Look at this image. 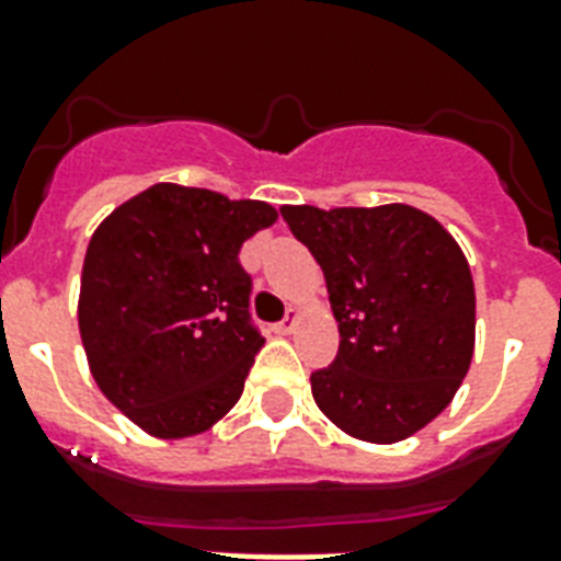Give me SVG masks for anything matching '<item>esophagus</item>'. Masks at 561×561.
<instances>
[{
	"label": "esophagus",
	"instance_id": "obj_1",
	"mask_svg": "<svg viewBox=\"0 0 561 561\" xmlns=\"http://www.w3.org/2000/svg\"><path fill=\"white\" fill-rule=\"evenodd\" d=\"M297 320H299L297 311H294V308H288V317H285L282 323L273 325V329H276V332H279V334H290V332H294V329H297Z\"/></svg>",
	"mask_w": 561,
	"mask_h": 561
}]
</instances>
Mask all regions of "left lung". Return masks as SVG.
<instances>
[{
  "label": "left lung",
  "mask_w": 561,
  "mask_h": 561,
  "mask_svg": "<svg viewBox=\"0 0 561 561\" xmlns=\"http://www.w3.org/2000/svg\"><path fill=\"white\" fill-rule=\"evenodd\" d=\"M323 267L341 350L311 373L317 408L350 436L399 443L451 404L474 352V282L439 220L404 203L282 206Z\"/></svg>",
  "instance_id": "8db88e82"
}]
</instances>
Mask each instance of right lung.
<instances>
[{
  "mask_svg": "<svg viewBox=\"0 0 561 561\" xmlns=\"http://www.w3.org/2000/svg\"><path fill=\"white\" fill-rule=\"evenodd\" d=\"M276 209L157 183L90 238L78 325L101 392L162 439L203 434L241 399L264 346L238 253Z\"/></svg>",
  "mask_w": 561,
  "mask_h": 561,
  "instance_id": "add662e5",
  "label": "right lung"
}]
</instances>
